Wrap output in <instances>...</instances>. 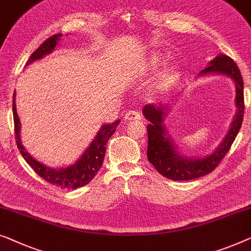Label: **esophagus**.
<instances>
[{
  "instance_id": "1",
  "label": "esophagus",
  "mask_w": 251,
  "mask_h": 251,
  "mask_svg": "<svg viewBox=\"0 0 251 251\" xmlns=\"http://www.w3.org/2000/svg\"><path fill=\"white\" fill-rule=\"evenodd\" d=\"M141 114L139 111H129L128 113L126 114V121H132V120H140Z\"/></svg>"
}]
</instances>
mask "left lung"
Masks as SVG:
<instances>
[{"label":"left lung","instance_id":"8db88e82","mask_svg":"<svg viewBox=\"0 0 251 251\" xmlns=\"http://www.w3.org/2000/svg\"><path fill=\"white\" fill-rule=\"evenodd\" d=\"M208 74L226 75L231 77L232 80L235 82V106H237V114L232 122L231 129L228 130L220 146L210 155L201 158H189L179 155L170 136L166 134L168 132L165 126L163 125L166 106L163 105L155 106L154 104H150L146 105L143 110L144 117L151 122L147 126L148 161L154 165L158 173L168 179L187 181L197 179L213 172L230 151L241 128L243 113H245V100H243V80L238 65L231 57L220 54L210 61L208 67L201 70L199 75Z\"/></svg>","mask_w":251,"mask_h":251}]
</instances>
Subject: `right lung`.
I'll list each match as a JSON object with an SVG mask.
<instances>
[{
    "instance_id": "1",
    "label": "right lung",
    "mask_w": 251,
    "mask_h": 251,
    "mask_svg": "<svg viewBox=\"0 0 251 251\" xmlns=\"http://www.w3.org/2000/svg\"><path fill=\"white\" fill-rule=\"evenodd\" d=\"M62 37V34H55L52 37L47 38L43 44L31 54L27 61L26 67L30 63L34 62L36 60L42 59L46 54H50L53 52L57 45L59 39ZM14 99H16V93L13 94V121H14V133H16V141L17 147L20 151V154L23 155L31 169L38 174L39 176L43 177L47 182H50L53 186L63 188V189H77L86 186L93 177L96 176L99 172L100 166L103 165L105 151H106V143L110 139L112 134L115 132V128L120 123V120L117 121L108 123V125H104L101 126L100 130L97 133L95 139L93 143L89 145L86 151L81 155V157L78 159L75 164L69 165L67 168L61 169H50L49 166L42 164L41 162L36 161L32 158V156L29 155V152L25 150L24 145H21L20 140V120L18 117L17 110H16V103H14Z\"/></svg>"
}]
</instances>
